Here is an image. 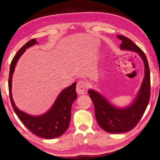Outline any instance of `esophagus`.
<instances>
[{"mask_svg":"<svg viewBox=\"0 0 160 160\" xmlns=\"http://www.w3.org/2000/svg\"><path fill=\"white\" fill-rule=\"evenodd\" d=\"M87 84L85 82V81L80 80L78 81L76 86V92L78 95L84 94L87 92Z\"/></svg>","mask_w":160,"mask_h":160,"instance_id":"34e87169","label":"esophagus"}]
</instances>
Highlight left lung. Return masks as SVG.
<instances>
[{
  "label": "left lung",
  "mask_w": 160,
  "mask_h": 160,
  "mask_svg": "<svg viewBox=\"0 0 160 160\" xmlns=\"http://www.w3.org/2000/svg\"><path fill=\"white\" fill-rule=\"evenodd\" d=\"M122 41L120 48L138 53L145 66V76L136 99L129 107L117 108L111 105L104 97L94 90L88 93L95 108V117L99 126L108 132L123 133L135 127L144 114L151 96V75L145 53L130 39L117 35Z\"/></svg>",
  "instance_id": "obj_1"
}]
</instances>
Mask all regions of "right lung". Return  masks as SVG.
Returning <instances> with one entry per match:
<instances>
[{
  "mask_svg": "<svg viewBox=\"0 0 160 160\" xmlns=\"http://www.w3.org/2000/svg\"><path fill=\"white\" fill-rule=\"evenodd\" d=\"M37 43L36 39H32L19 49L11 62L8 79L9 93L12 108L18 118L25 126L36 136L46 139L58 138L63 134L69 126L71 106L77 98L76 82L65 88L59 93L54 105L46 114L34 117L19 110L14 104L12 96V78L15 66L26 48Z\"/></svg>",
  "mask_w": 160,
  "mask_h": 160,
  "instance_id": "1",
  "label": "right lung"
}]
</instances>
